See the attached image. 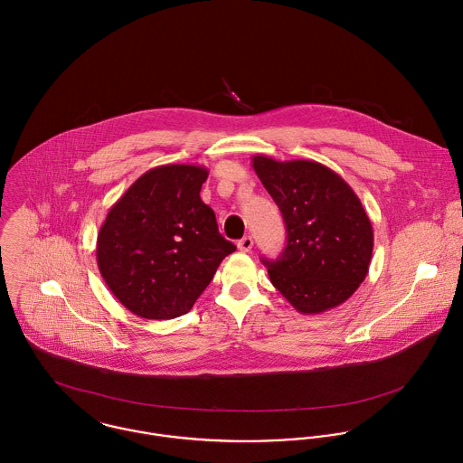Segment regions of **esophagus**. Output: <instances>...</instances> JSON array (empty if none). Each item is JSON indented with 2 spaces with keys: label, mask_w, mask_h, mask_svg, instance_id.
I'll return each mask as SVG.
<instances>
[{
  "label": "esophagus",
  "mask_w": 463,
  "mask_h": 463,
  "mask_svg": "<svg viewBox=\"0 0 463 463\" xmlns=\"http://www.w3.org/2000/svg\"><path fill=\"white\" fill-rule=\"evenodd\" d=\"M237 248L241 250V251H244V253H248V251H251V248H253V239L250 237V235H246V237H242L239 242H237Z\"/></svg>",
  "instance_id": "1"
}]
</instances>
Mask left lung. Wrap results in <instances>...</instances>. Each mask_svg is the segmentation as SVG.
Returning a JSON list of instances; mask_svg holds the SVG:
<instances>
[{"label": "left lung", "instance_id": "8db88e82", "mask_svg": "<svg viewBox=\"0 0 463 463\" xmlns=\"http://www.w3.org/2000/svg\"><path fill=\"white\" fill-rule=\"evenodd\" d=\"M253 168L282 212L288 244L268 266L271 284L302 314L346 302L368 275L373 230L352 186L328 166L253 156Z\"/></svg>", "mask_w": 463, "mask_h": 463}]
</instances>
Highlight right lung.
Segmentation results:
<instances>
[{"mask_svg":"<svg viewBox=\"0 0 463 463\" xmlns=\"http://www.w3.org/2000/svg\"><path fill=\"white\" fill-rule=\"evenodd\" d=\"M208 170L161 165L111 206L97 239V264L118 302L146 319L188 312L235 251L201 201Z\"/></svg>","mask_w":463,"mask_h":463,"instance_id":"add662e5","label":"right lung"}]
</instances>
